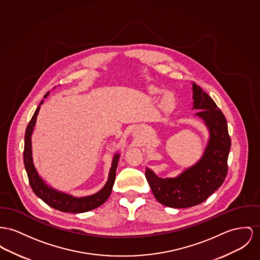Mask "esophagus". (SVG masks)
Returning a JSON list of instances; mask_svg holds the SVG:
<instances>
[{"label": "esophagus", "mask_w": 260, "mask_h": 260, "mask_svg": "<svg viewBox=\"0 0 260 260\" xmlns=\"http://www.w3.org/2000/svg\"><path fill=\"white\" fill-rule=\"evenodd\" d=\"M132 136L136 139L143 138V130L140 127H135L132 131Z\"/></svg>", "instance_id": "34e87169"}]
</instances>
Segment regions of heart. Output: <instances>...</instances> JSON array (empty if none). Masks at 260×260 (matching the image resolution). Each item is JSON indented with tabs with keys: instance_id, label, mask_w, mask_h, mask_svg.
<instances>
[{
	"instance_id": "heart-1",
	"label": "heart",
	"mask_w": 260,
	"mask_h": 260,
	"mask_svg": "<svg viewBox=\"0 0 260 260\" xmlns=\"http://www.w3.org/2000/svg\"><path fill=\"white\" fill-rule=\"evenodd\" d=\"M173 103V94L171 92H167L164 94L162 99H161V106L165 108L170 107Z\"/></svg>"
}]
</instances>
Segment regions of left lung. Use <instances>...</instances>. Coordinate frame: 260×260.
I'll use <instances>...</instances> for the list:
<instances>
[{
    "label": "left lung",
    "mask_w": 260,
    "mask_h": 260,
    "mask_svg": "<svg viewBox=\"0 0 260 260\" xmlns=\"http://www.w3.org/2000/svg\"><path fill=\"white\" fill-rule=\"evenodd\" d=\"M195 116L207 127L209 140L201 158L175 177H159L149 168L146 178L156 200L168 207L188 208L205 201L224 182L231 138L225 115L201 87L192 83Z\"/></svg>",
    "instance_id": "8db88e82"
}]
</instances>
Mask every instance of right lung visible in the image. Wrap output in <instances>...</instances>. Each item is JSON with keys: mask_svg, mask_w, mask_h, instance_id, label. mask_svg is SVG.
Here are the masks:
<instances>
[{"mask_svg": "<svg viewBox=\"0 0 260 260\" xmlns=\"http://www.w3.org/2000/svg\"><path fill=\"white\" fill-rule=\"evenodd\" d=\"M49 92L45 94V99L47 98ZM43 104V101L38 105V107L35 110V114L30 121L28 123L25 135H24V151H23V162L24 168L28 176L29 184L32 188L37 197H39L42 201H44L47 205L54 208L56 210H59L61 212L66 213H84L90 210H93L95 208L100 207L103 205L104 202L107 200V198L110 196V193L112 190L114 181H115V175H116V169L119 161L120 155L116 153L111 164V168L108 173V179L104 187L92 194L85 197H75L71 194L57 190L49 185L46 184V182L40 177V175L37 173L32 158V149H31V136L35 129L36 118L40 109V105Z\"/></svg>", "mask_w": 260, "mask_h": 260, "instance_id": "obj_1", "label": "right lung"}]
</instances>
